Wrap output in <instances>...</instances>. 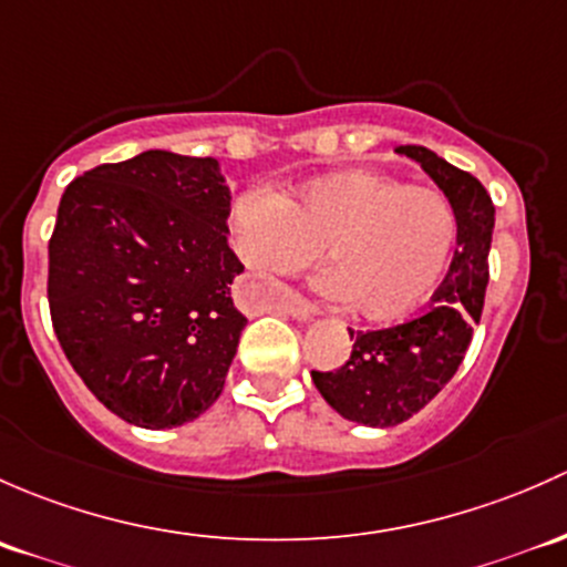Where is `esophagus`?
<instances>
[{"instance_id":"1","label":"esophagus","mask_w":567,"mask_h":567,"mask_svg":"<svg viewBox=\"0 0 567 567\" xmlns=\"http://www.w3.org/2000/svg\"><path fill=\"white\" fill-rule=\"evenodd\" d=\"M281 311L289 313V317L300 319V322H308V319L317 317V306H311L308 300H302L300 295H286L281 302Z\"/></svg>"}]
</instances>
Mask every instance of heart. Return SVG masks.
I'll list each match as a JSON object with an SVG mask.
<instances>
[{
	"mask_svg": "<svg viewBox=\"0 0 567 567\" xmlns=\"http://www.w3.org/2000/svg\"><path fill=\"white\" fill-rule=\"evenodd\" d=\"M231 226L243 261L265 276L300 272L322 248L330 265L317 289L382 324L429 302L458 243L451 198L371 168L308 179L284 196L243 190Z\"/></svg>",
	"mask_w": 567,
	"mask_h": 567,
	"instance_id": "b5f03b06",
	"label": "heart"
}]
</instances>
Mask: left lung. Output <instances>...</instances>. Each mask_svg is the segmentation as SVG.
Listing matches in <instances>:
<instances>
[{
    "instance_id": "left-lung-1",
    "label": "left lung",
    "mask_w": 567,
    "mask_h": 567,
    "mask_svg": "<svg viewBox=\"0 0 567 567\" xmlns=\"http://www.w3.org/2000/svg\"><path fill=\"white\" fill-rule=\"evenodd\" d=\"M436 183L458 215V250L429 311L384 330H349L352 354L336 371H311L322 399L341 417L390 429L417 414L458 371L481 322L488 284L494 204L472 174L417 144L395 147Z\"/></svg>"
}]
</instances>
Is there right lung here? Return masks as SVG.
<instances>
[{
    "label": "right lung",
    "mask_w": 567,
    "mask_h": 567,
    "mask_svg": "<svg viewBox=\"0 0 567 567\" xmlns=\"http://www.w3.org/2000/svg\"><path fill=\"white\" fill-rule=\"evenodd\" d=\"M231 194L215 157L147 150L73 179L49 243V306L106 410L174 429L218 401L248 319L229 284Z\"/></svg>",
    "instance_id": "right-lung-1"
}]
</instances>
